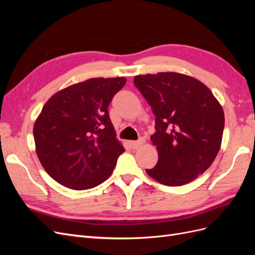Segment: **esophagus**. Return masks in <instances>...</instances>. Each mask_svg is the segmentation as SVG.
Segmentation results:
<instances>
[{"mask_svg": "<svg viewBox=\"0 0 255 255\" xmlns=\"http://www.w3.org/2000/svg\"><path fill=\"white\" fill-rule=\"evenodd\" d=\"M143 142H144V139H142V138H140V139L137 140V141H130L129 144H130V146H132L133 149H137V148H139V146H140Z\"/></svg>", "mask_w": 255, "mask_h": 255, "instance_id": "1", "label": "esophagus"}]
</instances>
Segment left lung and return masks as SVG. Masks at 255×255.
<instances>
[{"instance_id":"1","label":"left lung","mask_w":255,"mask_h":255,"mask_svg":"<svg viewBox=\"0 0 255 255\" xmlns=\"http://www.w3.org/2000/svg\"><path fill=\"white\" fill-rule=\"evenodd\" d=\"M135 86L155 116L157 164L145 169L167 186H182L210 167L220 150L225 114L203 83L176 72L137 75Z\"/></svg>"}]
</instances>
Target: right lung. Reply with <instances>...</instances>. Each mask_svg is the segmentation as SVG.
Wrapping results in <instances>:
<instances>
[{"mask_svg": "<svg viewBox=\"0 0 255 255\" xmlns=\"http://www.w3.org/2000/svg\"><path fill=\"white\" fill-rule=\"evenodd\" d=\"M125 78L90 79L52 96L34 125L36 153L52 179L74 190L109 179L125 148L109 106Z\"/></svg>", "mask_w": 255, "mask_h": 255, "instance_id": "add662e5", "label": "right lung"}]
</instances>
